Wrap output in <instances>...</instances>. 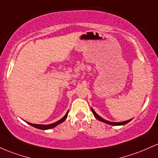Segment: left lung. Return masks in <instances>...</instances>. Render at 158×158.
I'll return each instance as SVG.
<instances>
[{
    "label": "left lung",
    "instance_id": "1",
    "mask_svg": "<svg viewBox=\"0 0 158 158\" xmlns=\"http://www.w3.org/2000/svg\"><path fill=\"white\" fill-rule=\"evenodd\" d=\"M91 111H92L94 115L95 116V118H98L99 121H103V122L106 123V124H111V125H124V124H127L128 122H130V121L132 120V119H131V120H127V121H123V122H111V121H108L105 120V119H103V118H101V117H100V116H99L98 114H97L96 112H94V110L92 108H91Z\"/></svg>",
    "mask_w": 158,
    "mask_h": 158
}]
</instances>
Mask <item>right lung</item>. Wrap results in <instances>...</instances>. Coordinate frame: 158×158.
<instances>
[{"label": "right lung", "instance_id": "obj_1", "mask_svg": "<svg viewBox=\"0 0 158 158\" xmlns=\"http://www.w3.org/2000/svg\"><path fill=\"white\" fill-rule=\"evenodd\" d=\"M68 112L69 111H67V112L66 113V115L64 116L63 118H62L61 119H60L59 121H56L55 123H53V124H47V125H44V124H31V123H28L31 126H33V127L37 128V129H41V130H48V129H51V128H52L54 127H55V126L58 125V124H60V123H62L63 121H65V119L67 118V115H68Z\"/></svg>", "mask_w": 158, "mask_h": 158}]
</instances>
